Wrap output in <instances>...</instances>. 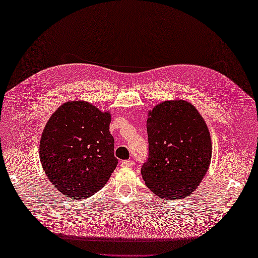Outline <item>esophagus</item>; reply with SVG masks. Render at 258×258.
<instances>
[{"instance_id": "obj_1", "label": "esophagus", "mask_w": 258, "mask_h": 258, "mask_svg": "<svg viewBox=\"0 0 258 258\" xmlns=\"http://www.w3.org/2000/svg\"><path fill=\"white\" fill-rule=\"evenodd\" d=\"M120 166L123 167V168H128V167H131L132 166V161L130 160H124L120 163Z\"/></svg>"}]
</instances>
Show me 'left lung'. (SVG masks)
Here are the masks:
<instances>
[{
    "label": "left lung",
    "instance_id": "1",
    "mask_svg": "<svg viewBox=\"0 0 258 258\" xmlns=\"http://www.w3.org/2000/svg\"><path fill=\"white\" fill-rule=\"evenodd\" d=\"M148 159L141 168L146 186L167 200L188 196L207 174L212 141L198 110L185 100H168L148 112Z\"/></svg>",
    "mask_w": 258,
    "mask_h": 258
}]
</instances>
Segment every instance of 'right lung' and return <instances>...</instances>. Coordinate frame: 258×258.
I'll return each instance as SVG.
<instances>
[{
	"label": "right lung",
	"instance_id": "1",
	"mask_svg": "<svg viewBox=\"0 0 258 258\" xmlns=\"http://www.w3.org/2000/svg\"><path fill=\"white\" fill-rule=\"evenodd\" d=\"M111 113L87 101H68L52 113L40 141L46 176L66 197L86 199L106 184L118 163Z\"/></svg>",
	"mask_w": 258,
	"mask_h": 258
}]
</instances>
